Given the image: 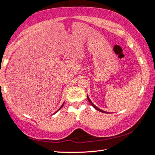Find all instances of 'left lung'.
<instances>
[{
    "mask_svg": "<svg viewBox=\"0 0 155 155\" xmlns=\"http://www.w3.org/2000/svg\"><path fill=\"white\" fill-rule=\"evenodd\" d=\"M87 100H88V101H89V102H90V104H91V105H92L94 107V108H95L96 110H98V111H101V112H103V113H105V114H108V113H107V112H106V111H103V110H101V109H100L99 108H98V107H96L95 105H94V104L92 103H91V101H90V98H89V97H88V96H87Z\"/></svg>",
    "mask_w": 155,
    "mask_h": 155,
    "instance_id": "left-lung-1",
    "label": "left lung"
}]
</instances>
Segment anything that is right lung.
I'll return each mask as SVG.
<instances>
[{
    "label": "right lung",
    "mask_w": 155,
    "mask_h": 155,
    "mask_svg": "<svg viewBox=\"0 0 155 155\" xmlns=\"http://www.w3.org/2000/svg\"><path fill=\"white\" fill-rule=\"evenodd\" d=\"M64 103H63V104H62V106H61V107H60V108H59V110H57V111H56V112H55V113H57V111H59V110H60V109H61V107H63V105H64ZM55 113H54V114H55Z\"/></svg>",
    "instance_id": "1"
}]
</instances>
